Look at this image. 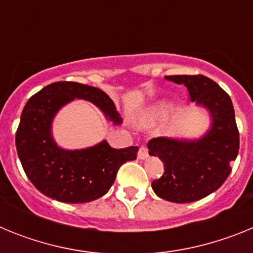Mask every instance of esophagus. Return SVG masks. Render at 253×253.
<instances>
[{
	"mask_svg": "<svg viewBox=\"0 0 253 253\" xmlns=\"http://www.w3.org/2000/svg\"><path fill=\"white\" fill-rule=\"evenodd\" d=\"M148 157V149L146 146H140L139 151H138V158L139 160H146Z\"/></svg>",
	"mask_w": 253,
	"mask_h": 253,
	"instance_id": "esophagus-1",
	"label": "esophagus"
}]
</instances>
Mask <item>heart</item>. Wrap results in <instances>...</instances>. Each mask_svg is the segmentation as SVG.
Segmentation results:
<instances>
[{"label":"heart","mask_w":253,"mask_h":253,"mask_svg":"<svg viewBox=\"0 0 253 253\" xmlns=\"http://www.w3.org/2000/svg\"><path fill=\"white\" fill-rule=\"evenodd\" d=\"M165 110H166V107H157V109H154L153 111H151V113L147 114V115L143 118L142 123L143 124H148V123L153 122L154 119H157L158 116H161V114L165 113Z\"/></svg>","instance_id":"heart-1"}]
</instances>
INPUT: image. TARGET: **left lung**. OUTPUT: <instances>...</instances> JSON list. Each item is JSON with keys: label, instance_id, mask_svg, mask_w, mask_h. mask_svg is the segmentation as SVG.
I'll return each instance as SVG.
<instances>
[{"label": "left lung", "instance_id": "8db88e82", "mask_svg": "<svg viewBox=\"0 0 253 253\" xmlns=\"http://www.w3.org/2000/svg\"><path fill=\"white\" fill-rule=\"evenodd\" d=\"M165 78L186 86L190 100L209 110L211 126L200 139L158 137L149 140V154L165 165L163 175L152 182V189L167 202H196L222 186L237 158L240 133L233 104L222 87L203 75Z\"/></svg>", "mask_w": 253, "mask_h": 253}]
</instances>
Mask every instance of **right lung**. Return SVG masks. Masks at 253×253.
<instances>
[{"label":"right lung","instance_id":"right-lung-1","mask_svg":"<svg viewBox=\"0 0 253 253\" xmlns=\"http://www.w3.org/2000/svg\"><path fill=\"white\" fill-rule=\"evenodd\" d=\"M75 99L92 102L114 124L120 123L113 100L104 91L60 81L29 99L15 138L20 162L31 184L48 198L67 204H82L104 196L119 167L135 160L138 153V147L115 149L106 140L76 151L58 147L51 135V122L60 107Z\"/></svg>","mask_w":253,"mask_h":253}]
</instances>
